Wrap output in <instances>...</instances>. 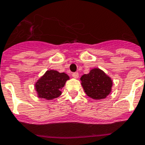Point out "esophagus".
I'll return each instance as SVG.
<instances>
[{"instance_id":"obj_1","label":"esophagus","mask_w":145,"mask_h":145,"mask_svg":"<svg viewBox=\"0 0 145 145\" xmlns=\"http://www.w3.org/2000/svg\"><path fill=\"white\" fill-rule=\"evenodd\" d=\"M72 77L74 78H75V79H77V78H79V74H78V72L73 73V74H72Z\"/></svg>"}]
</instances>
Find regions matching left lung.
<instances>
[{
  "instance_id": "8db88e82",
  "label": "left lung",
  "mask_w": 145,
  "mask_h": 145,
  "mask_svg": "<svg viewBox=\"0 0 145 145\" xmlns=\"http://www.w3.org/2000/svg\"><path fill=\"white\" fill-rule=\"evenodd\" d=\"M80 80L84 92L92 99H105L112 91V79L98 67L92 68L88 74L81 76Z\"/></svg>"
}]
</instances>
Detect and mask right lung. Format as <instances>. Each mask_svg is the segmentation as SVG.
Wrapping results in <instances>:
<instances>
[{
  "label": "right lung",
  "instance_id": "obj_1",
  "mask_svg": "<svg viewBox=\"0 0 145 145\" xmlns=\"http://www.w3.org/2000/svg\"><path fill=\"white\" fill-rule=\"evenodd\" d=\"M69 79V76L65 73L48 70L34 84L37 97L48 101L58 97L66 81Z\"/></svg>",
  "mask_w": 145,
  "mask_h": 145
}]
</instances>
